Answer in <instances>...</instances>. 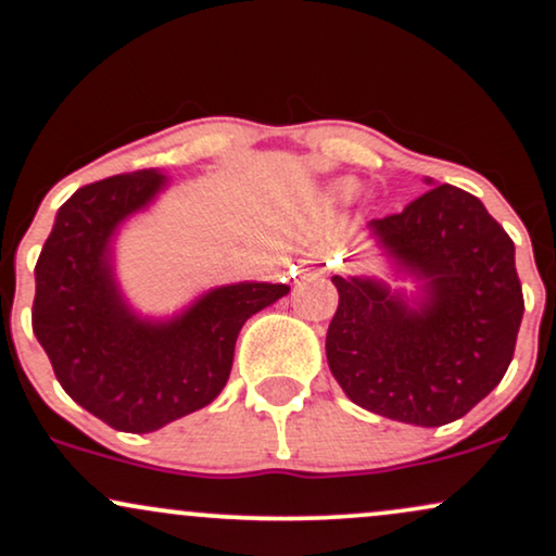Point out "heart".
<instances>
[{"mask_svg": "<svg viewBox=\"0 0 556 556\" xmlns=\"http://www.w3.org/2000/svg\"><path fill=\"white\" fill-rule=\"evenodd\" d=\"M354 191H357V180H352V178H341L339 184L333 186V194H336V197H341V199L352 197Z\"/></svg>", "mask_w": 556, "mask_h": 556, "instance_id": "b5f03b06", "label": "heart"}]
</instances>
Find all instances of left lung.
<instances>
[{
	"mask_svg": "<svg viewBox=\"0 0 556 556\" xmlns=\"http://www.w3.org/2000/svg\"><path fill=\"white\" fill-rule=\"evenodd\" d=\"M367 233L394 278L415 280L417 291L330 278L339 289L326 336L330 372L367 413L422 428L459 420L513 362L526 312L513 239L478 197L448 184L370 220Z\"/></svg>",
	"mask_w": 556,
	"mask_h": 556,
	"instance_id": "obj_1",
	"label": "left lung"
}]
</instances>
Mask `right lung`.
<instances>
[{
	"label": "right lung",
	"mask_w": 556,
	"mask_h": 556,
	"mask_svg": "<svg viewBox=\"0 0 556 556\" xmlns=\"http://www.w3.org/2000/svg\"><path fill=\"white\" fill-rule=\"evenodd\" d=\"M160 170L84 186L58 210L36 262L34 333L65 394L126 433L197 413L228 383L239 330L289 294L286 283L217 286L178 315L143 317L115 278L117 230L165 191Z\"/></svg>",
	"instance_id": "add662e5"
}]
</instances>
